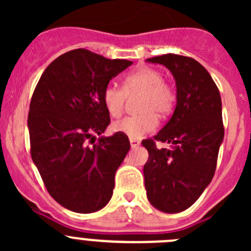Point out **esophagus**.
Instances as JSON below:
<instances>
[{
    "instance_id": "obj_1",
    "label": "esophagus",
    "mask_w": 251,
    "mask_h": 251,
    "mask_svg": "<svg viewBox=\"0 0 251 251\" xmlns=\"http://www.w3.org/2000/svg\"><path fill=\"white\" fill-rule=\"evenodd\" d=\"M130 144H131V148H136V147L140 146V141H137L136 138H130Z\"/></svg>"
}]
</instances>
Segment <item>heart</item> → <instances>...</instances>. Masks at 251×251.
Segmentation results:
<instances>
[{"label":"heart","instance_id":"b5f03b06","mask_svg":"<svg viewBox=\"0 0 251 251\" xmlns=\"http://www.w3.org/2000/svg\"><path fill=\"white\" fill-rule=\"evenodd\" d=\"M133 93H141L137 105L141 114L115 121L111 127L115 132L130 138H141L155 130L158 125L156 116L161 119L171 113L175 104V93L158 70L144 68L125 77L123 90L108 85L103 91V104L111 116H119L124 109L126 96Z\"/></svg>","mask_w":251,"mask_h":251}]
</instances>
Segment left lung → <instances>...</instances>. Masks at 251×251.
Wrapping results in <instances>:
<instances>
[{
  "instance_id": "8db88e82",
  "label": "left lung",
  "mask_w": 251,
  "mask_h": 251,
  "mask_svg": "<svg viewBox=\"0 0 251 251\" xmlns=\"http://www.w3.org/2000/svg\"><path fill=\"white\" fill-rule=\"evenodd\" d=\"M146 62L168 68L176 82L173 116L154 140L142 142L149 153L143 168L147 198L155 209L176 214L196 203L214 177L225 136L221 96L193 58L169 53ZM154 140L172 146L159 150Z\"/></svg>"
}]
</instances>
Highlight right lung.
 <instances>
[{"mask_svg": "<svg viewBox=\"0 0 251 251\" xmlns=\"http://www.w3.org/2000/svg\"><path fill=\"white\" fill-rule=\"evenodd\" d=\"M131 64L78 48L53 60L35 88L27 116L32 161L50 197L70 211H98L113 196L130 142L116 132L96 142L95 135L110 123L103 91Z\"/></svg>", "mask_w": 251, "mask_h": 251, "instance_id": "1", "label": "right lung"}]
</instances>
